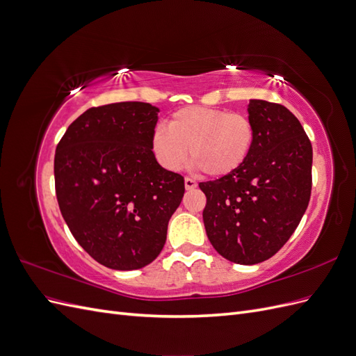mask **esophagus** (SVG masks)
<instances>
[{
	"label": "esophagus",
	"mask_w": 356,
	"mask_h": 356,
	"mask_svg": "<svg viewBox=\"0 0 356 356\" xmlns=\"http://www.w3.org/2000/svg\"><path fill=\"white\" fill-rule=\"evenodd\" d=\"M184 184H186L187 190H195L197 187V182L195 179H191V178H186Z\"/></svg>",
	"instance_id": "esophagus-1"
}]
</instances>
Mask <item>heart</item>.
I'll use <instances>...</instances> for the list:
<instances>
[{
    "mask_svg": "<svg viewBox=\"0 0 356 356\" xmlns=\"http://www.w3.org/2000/svg\"><path fill=\"white\" fill-rule=\"evenodd\" d=\"M255 126L243 114L208 106H186L172 114L168 127L156 126L152 148L159 163L179 170L188 159L215 178L233 175L250 159Z\"/></svg>",
    "mask_w": 356,
    "mask_h": 356,
    "instance_id": "1",
    "label": "heart"
}]
</instances>
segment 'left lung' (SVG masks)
Segmentation results:
<instances>
[{"label":"left lung","mask_w":356,"mask_h":356,"mask_svg":"<svg viewBox=\"0 0 356 356\" xmlns=\"http://www.w3.org/2000/svg\"><path fill=\"white\" fill-rule=\"evenodd\" d=\"M255 144L233 175L200 182L203 222L220 255L238 264L268 260L303 217L312 191V144L298 118L281 104L251 99Z\"/></svg>","instance_id":"obj_1"}]
</instances>
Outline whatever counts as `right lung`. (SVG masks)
<instances>
[{"label": "right lung", "mask_w": 356, "mask_h": 356, "mask_svg": "<svg viewBox=\"0 0 356 356\" xmlns=\"http://www.w3.org/2000/svg\"><path fill=\"white\" fill-rule=\"evenodd\" d=\"M157 113L145 102L92 106L56 147L62 217L83 250L114 270L156 260L186 191L184 177L161 168L153 153Z\"/></svg>", "instance_id": "add662e5"}]
</instances>
